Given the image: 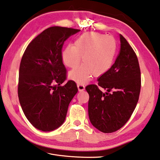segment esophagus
Masks as SVG:
<instances>
[{
	"mask_svg": "<svg viewBox=\"0 0 160 160\" xmlns=\"http://www.w3.org/2000/svg\"><path fill=\"white\" fill-rule=\"evenodd\" d=\"M77 87H78V90L79 91H83L85 90V86L82 83H78Z\"/></svg>",
	"mask_w": 160,
	"mask_h": 160,
	"instance_id": "esophagus-1",
	"label": "esophagus"
}]
</instances>
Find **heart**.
<instances>
[{
	"instance_id": "obj_1",
	"label": "heart",
	"mask_w": 160,
	"mask_h": 160,
	"mask_svg": "<svg viewBox=\"0 0 160 160\" xmlns=\"http://www.w3.org/2000/svg\"><path fill=\"white\" fill-rule=\"evenodd\" d=\"M117 51L115 39L97 32H86L78 37L74 45H69L62 51V60L72 70L70 79L84 83L92 75L98 77L107 72L112 67Z\"/></svg>"
}]
</instances>
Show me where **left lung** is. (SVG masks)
Listing matches in <instances>:
<instances>
[{
    "instance_id": "left-lung-1",
    "label": "left lung",
    "mask_w": 160,
    "mask_h": 160,
    "mask_svg": "<svg viewBox=\"0 0 160 160\" xmlns=\"http://www.w3.org/2000/svg\"><path fill=\"white\" fill-rule=\"evenodd\" d=\"M121 48L110 70L98 79V85L86 87L89 94L90 122L100 131L110 133L125 125L134 111L141 89V72L138 57L122 34ZM107 90L103 93L99 89Z\"/></svg>"
}]
</instances>
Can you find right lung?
I'll return each mask as SVG.
<instances>
[{"label": "right lung", "mask_w": 160, "mask_h": 160, "mask_svg": "<svg viewBox=\"0 0 160 160\" xmlns=\"http://www.w3.org/2000/svg\"><path fill=\"white\" fill-rule=\"evenodd\" d=\"M77 29L54 26L32 40L22 55L18 84L19 102L32 125L51 131L63 123L68 106L78 92L76 83L67 79L62 60L64 42Z\"/></svg>", "instance_id": "obj_1"}]
</instances>
